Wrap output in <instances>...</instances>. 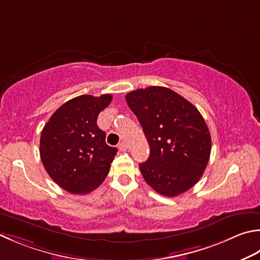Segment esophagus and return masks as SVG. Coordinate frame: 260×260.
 I'll return each instance as SVG.
<instances>
[{"mask_svg":"<svg viewBox=\"0 0 260 260\" xmlns=\"http://www.w3.org/2000/svg\"><path fill=\"white\" fill-rule=\"evenodd\" d=\"M127 144H126V142H120V143L118 144V149L120 150V151H126L127 150Z\"/></svg>","mask_w":260,"mask_h":260,"instance_id":"esophagus-1","label":"esophagus"}]
</instances>
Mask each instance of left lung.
I'll return each mask as SVG.
<instances>
[{"label":"left lung","instance_id":"left-lung-1","mask_svg":"<svg viewBox=\"0 0 260 260\" xmlns=\"http://www.w3.org/2000/svg\"><path fill=\"white\" fill-rule=\"evenodd\" d=\"M150 145L140 170L161 195L175 197L197 184L210 160L211 134L196 107L165 86L126 94Z\"/></svg>","mask_w":260,"mask_h":260}]
</instances>
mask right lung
Wrapping results in <instances>:
<instances>
[{
	"label": "right lung",
	"instance_id": "obj_1",
	"mask_svg": "<svg viewBox=\"0 0 260 260\" xmlns=\"http://www.w3.org/2000/svg\"><path fill=\"white\" fill-rule=\"evenodd\" d=\"M111 99V94L79 95L60 106L44 126L40 159L49 177L66 191L89 194L108 175L118 150L106 143L96 118Z\"/></svg>",
	"mask_w": 260,
	"mask_h": 260
}]
</instances>
